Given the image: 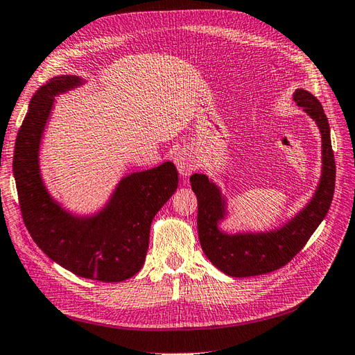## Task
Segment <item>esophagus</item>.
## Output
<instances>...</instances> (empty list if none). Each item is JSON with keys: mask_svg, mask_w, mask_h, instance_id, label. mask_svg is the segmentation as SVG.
<instances>
[{"mask_svg": "<svg viewBox=\"0 0 355 355\" xmlns=\"http://www.w3.org/2000/svg\"><path fill=\"white\" fill-rule=\"evenodd\" d=\"M175 165L180 175L184 180H187L191 173H194V169H196V161L187 152H180L175 155Z\"/></svg>", "mask_w": 355, "mask_h": 355, "instance_id": "1", "label": "esophagus"}]
</instances>
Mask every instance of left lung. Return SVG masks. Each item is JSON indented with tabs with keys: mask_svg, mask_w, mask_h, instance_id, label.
<instances>
[{
	"mask_svg": "<svg viewBox=\"0 0 355 355\" xmlns=\"http://www.w3.org/2000/svg\"><path fill=\"white\" fill-rule=\"evenodd\" d=\"M293 100L310 116L322 134V177L311 200L289 221L270 232L227 233L220 223L227 216V199L205 174L190 177L198 198V232L200 246L212 264L232 277H250L279 270L300 252L324 220L335 191V157L330 127L322 103L298 88Z\"/></svg>",
	"mask_w": 355,
	"mask_h": 355,
	"instance_id": "1",
	"label": "left lung"
}]
</instances>
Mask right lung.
Instances as JSON below:
<instances>
[{
    "label": "right lung",
    "mask_w": 355,
    "mask_h": 355,
    "mask_svg": "<svg viewBox=\"0 0 355 355\" xmlns=\"http://www.w3.org/2000/svg\"><path fill=\"white\" fill-rule=\"evenodd\" d=\"M83 84L76 75L54 76L29 103L13 156L20 211L33 242L57 264L79 277L122 282L141 270L152 221L177 190L178 173L173 162L132 173L121 178L100 211L64 209L44 184L40 147L54 97Z\"/></svg>",
    "instance_id": "obj_1"
}]
</instances>
